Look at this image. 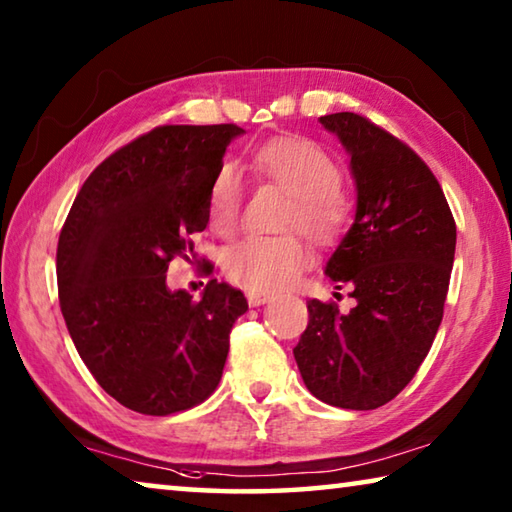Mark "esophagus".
<instances>
[{
  "label": "esophagus",
  "instance_id": "obj_1",
  "mask_svg": "<svg viewBox=\"0 0 512 512\" xmlns=\"http://www.w3.org/2000/svg\"><path fill=\"white\" fill-rule=\"evenodd\" d=\"M246 298H248V305H250V307H259V305H264V302L271 300V293H264V291H248Z\"/></svg>",
  "mask_w": 512,
  "mask_h": 512
}]
</instances>
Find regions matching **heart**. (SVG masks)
Masks as SVG:
<instances>
[{"label":"heart","mask_w":512,"mask_h":512,"mask_svg":"<svg viewBox=\"0 0 512 512\" xmlns=\"http://www.w3.org/2000/svg\"><path fill=\"white\" fill-rule=\"evenodd\" d=\"M259 178L293 196L287 228L327 241L348 221L350 205L341 192L343 173L323 146L305 137H280L253 153ZM244 212V180L232 162L214 171L207 187V219L214 232L230 237ZM309 264V250L296 235H250L225 253V275L250 291H280L291 287Z\"/></svg>","instance_id":"1"}]
</instances>
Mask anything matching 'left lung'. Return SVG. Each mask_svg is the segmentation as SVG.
Returning <instances> with one entry per match:
<instances>
[{
    "label": "left lung",
    "instance_id": "left-lung-1",
    "mask_svg": "<svg viewBox=\"0 0 512 512\" xmlns=\"http://www.w3.org/2000/svg\"><path fill=\"white\" fill-rule=\"evenodd\" d=\"M352 155L357 216L327 262L336 289L357 300H307L309 323L293 348L318 400L379 409L415 377L443 320L456 221L438 178L409 144L357 112L320 117ZM341 293H336L339 298Z\"/></svg>",
    "mask_w": 512,
    "mask_h": 512
}]
</instances>
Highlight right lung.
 <instances>
[{"mask_svg": "<svg viewBox=\"0 0 512 512\" xmlns=\"http://www.w3.org/2000/svg\"><path fill=\"white\" fill-rule=\"evenodd\" d=\"M237 124L155 126L108 155L76 194L56 250L69 336L97 384L126 409L171 415L219 386L244 293L210 280L201 300L169 291L167 268L194 257L207 187ZM212 262L201 271L212 273Z\"/></svg>", "mask_w": 512, "mask_h": 512, "instance_id": "obj_1", "label": "right lung"}]
</instances>
